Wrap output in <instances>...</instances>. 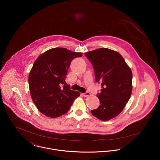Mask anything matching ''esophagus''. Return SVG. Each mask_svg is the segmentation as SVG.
<instances>
[{
    "label": "esophagus",
    "instance_id": "obj_1",
    "mask_svg": "<svg viewBox=\"0 0 160 160\" xmlns=\"http://www.w3.org/2000/svg\"><path fill=\"white\" fill-rule=\"evenodd\" d=\"M83 95H84L85 97H86L90 96V95H91V93H90V92H86V93H83Z\"/></svg>",
    "mask_w": 160,
    "mask_h": 160
}]
</instances>
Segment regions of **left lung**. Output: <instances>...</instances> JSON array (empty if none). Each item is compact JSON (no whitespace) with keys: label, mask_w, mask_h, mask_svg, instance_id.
<instances>
[{"label":"left lung","mask_w":160,"mask_h":160,"mask_svg":"<svg viewBox=\"0 0 160 160\" xmlns=\"http://www.w3.org/2000/svg\"><path fill=\"white\" fill-rule=\"evenodd\" d=\"M91 62L95 80L101 83L97 97L100 105L92 114L102 121H108L119 114L128 102L132 90V73L118 52L100 48L85 53Z\"/></svg>","instance_id":"left-lung-1"}]
</instances>
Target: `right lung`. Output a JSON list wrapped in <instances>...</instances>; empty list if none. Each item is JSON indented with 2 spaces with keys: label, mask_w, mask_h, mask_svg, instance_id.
<instances>
[{
  "label": "right lung",
  "mask_w": 160,
  "mask_h": 160,
  "mask_svg": "<svg viewBox=\"0 0 160 160\" xmlns=\"http://www.w3.org/2000/svg\"><path fill=\"white\" fill-rule=\"evenodd\" d=\"M66 48H53L35 61L28 77L31 98L42 113L57 118L68 112L79 92L70 89L65 82L71 61L82 57Z\"/></svg>",
  "instance_id": "obj_1"
}]
</instances>
